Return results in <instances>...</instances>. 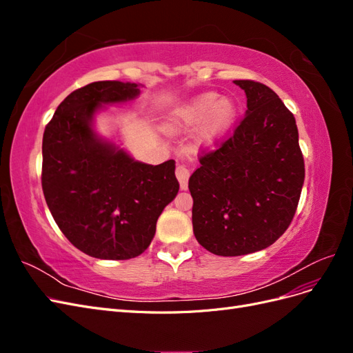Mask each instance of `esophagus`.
<instances>
[{"instance_id": "obj_1", "label": "esophagus", "mask_w": 353, "mask_h": 353, "mask_svg": "<svg viewBox=\"0 0 353 353\" xmlns=\"http://www.w3.org/2000/svg\"><path fill=\"white\" fill-rule=\"evenodd\" d=\"M175 175L179 181V187L181 190H187L188 188V178H190V170L184 165H178L175 169Z\"/></svg>"}]
</instances>
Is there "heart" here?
I'll list each match as a JSON object with an SVG mask.
<instances>
[{"instance_id": "1", "label": "heart", "mask_w": 353, "mask_h": 353, "mask_svg": "<svg viewBox=\"0 0 353 353\" xmlns=\"http://www.w3.org/2000/svg\"><path fill=\"white\" fill-rule=\"evenodd\" d=\"M236 104L231 99H219L215 92H205L188 103L181 113L179 125L184 130L201 122L199 143L209 145L225 135L236 119Z\"/></svg>"}]
</instances>
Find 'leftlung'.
<instances>
[{
  "instance_id": "8db88e82",
  "label": "left lung",
  "mask_w": 353,
  "mask_h": 353,
  "mask_svg": "<svg viewBox=\"0 0 353 353\" xmlns=\"http://www.w3.org/2000/svg\"><path fill=\"white\" fill-rule=\"evenodd\" d=\"M234 83L244 90L248 110L216 150L200 156L188 179L194 236L218 256L253 253L279 240L305 181L293 113L266 85Z\"/></svg>"
}]
</instances>
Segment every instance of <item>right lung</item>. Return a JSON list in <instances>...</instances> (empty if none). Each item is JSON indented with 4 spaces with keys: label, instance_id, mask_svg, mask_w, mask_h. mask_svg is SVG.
Segmentation results:
<instances>
[{
    "label": "right lung",
    "instance_id": "obj_1",
    "mask_svg": "<svg viewBox=\"0 0 353 353\" xmlns=\"http://www.w3.org/2000/svg\"><path fill=\"white\" fill-rule=\"evenodd\" d=\"M137 83L99 81L70 92L42 138V191L66 239L88 256L123 261L150 245L160 213L179 190L175 162L147 165L101 140V104L134 100Z\"/></svg>",
    "mask_w": 353,
    "mask_h": 353
}]
</instances>
